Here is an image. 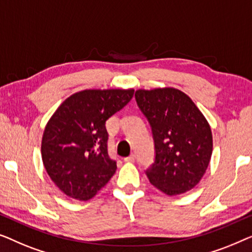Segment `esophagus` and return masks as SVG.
Returning <instances> with one entry per match:
<instances>
[{
  "label": "esophagus",
  "mask_w": 252,
  "mask_h": 252,
  "mask_svg": "<svg viewBox=\"0 0 252 252\" xmlns=\"http://www.w3.org/2000/svg\"><path fill=\"white\" fill-rule=\"evenodd\" d=\"M125 161L126 162H134V161H136V155H134V154L129 155L127 158H125Z\"/></svg>",
  "instance_id": "34e87169"
}]
</instances>
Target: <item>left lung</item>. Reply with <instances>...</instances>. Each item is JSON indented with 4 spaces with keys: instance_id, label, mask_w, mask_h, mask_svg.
Listing matches in <instances>:
<instances>
[{
    "instance_id": "1",
    "label": "left lung",
    "mask_w": 252,
    "mask_h": 252,
    "mask_svg": "<svg viewBox=\"0 0 252 252\" xmlns=\"http://www.w3.org/2000/svg\"><path fill=\"white\" fill-rule=\"evenodd\" d=\"M134 97L153 134L154 163L145 171L150 183L168 195L192 189L211 158L208 121L189 95L173 88L137 90Z\"/></svg>"
}]
</instances>
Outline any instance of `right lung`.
<instances>
[{
    "label": "right lung",
    "instance_id": "obj_1",
    "mask_svg": "<svg viewBox=\"0 0 252 252\" xmlns=\"http://www.w3.org/2000/svg\"><path fill=\"white\" fill-rule=\"evenodd\" d=\"M134 90H84L66 99L49 120L42 161L67 196L87 201L109 182L116 161L108 155L106 121L121 111Z\"/></svg>",
    "mask_w": 252,
    "mask_h": 252
}]
</instances>
